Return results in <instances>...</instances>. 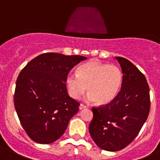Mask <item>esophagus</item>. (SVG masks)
I'll use <instances>...</instances> for the list:
<instances>
[{
  "label": "esophagus",
  "instance_id": "34e87169",
  "mask_svg": "<svg viewBox=\"0 0 160 160\" xmlns=\"http://www.w3.org/2000/svg\"><path fill=\"white\" fill-rule=\"evenodd\" d=\"M86 107H87V106L83 105V104H80V105L79 106V109H80V110H83V109H85Z\"/></svg>",
  "mask_w": 160,
  "mask_h": 160
}]
</instances>
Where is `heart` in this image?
Instances as JSON below:
<instances>
[{"label": "heart", "instance_id": "heart-1", "mask_svg": "<svg viewBox=\"0 0 160 160\" xmlns=\"http://www.w3.org/2000/svg\"><path fill=\"white\" fill-rule=\"evenodd\" d=\"M123 81L122 69L115 65L90 61L80 65L77 74L68 73L66 85L72 98L78 99L87 89V101L98 105L109 103L117 96Z\"/></svg>", "mask_w": 160, "mask_h": 160}]
</instances>
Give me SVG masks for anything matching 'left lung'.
I'll return each mask as SVG.
<instances>
[{"instance_id":"8db88e82","label":"left lung","mask_w":160,"mask_h":160,"mask_svg":"<svg viewBox=\"0 0 160 160\" xmlns=\"http://www.w3.org/2000/svg\"><path fill=\"white\" fill-rule=\"evenodd\" d=\"M123 73L120 92L110 103L93 107L89 132L98 147L116 152L129 145L150 110L149 87L144 75L129 60L115 57Z\"/></svg>"}]
</instances>
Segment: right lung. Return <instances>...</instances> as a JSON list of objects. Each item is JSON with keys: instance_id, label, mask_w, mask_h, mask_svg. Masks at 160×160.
<instances>
[{"instance_id": "obj_1", "label": "right lung", "mask_w": 160, "mask_h": 160, "mask_svg": "<svg viewBox=\"0 0 160 160\" xmlns=\"http://www.w3.org/2000/svg\"><path fill=\"white\" fill-rule=\"evenodd\" d=\"M86 57L46 53L32 59L16 80L14 105L19 122L30 138L51 144L63 135L79 103L68 95V72Z\"/></svg>"}]
</instances>
